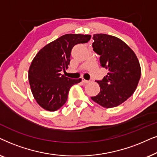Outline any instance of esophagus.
I'll use <instances>...</instances> for the list:
<instances>
[{
	"label": "esophagus",
	"instance_id": "1",
	"mask_svg": "<svg viewBox=\"0 0 157 157\" xmlns=\"http://www.w3.org/2000/svg\"><path fill=\"white\" fill-rule=\"evenodd\" d=\"M82 82L85 83V84H87V83L90 82V81H89V80H85L84 78H82Z\"/></svg>",
	"mask_w": 157,
	"mask_h": 157
}]
</instances>
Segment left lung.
Returning a JSON list of instances; mask_svg holds the SVG:
<instances>
[{
  "instance_id": "8db88e82",
  "label": "left lung",
  "mask_w": 157,
  "mask_h": 157,
  "mask_svg": "<svg viewBox=\"0 0 157 157\" xmlns=\"http://www.w3.org/2000/svg\"><path fill=\"white\" fill-rule=\"evenodd\" d=\"M93 39V48L100 55V66L108 72L103 80H97L100 91L91 99L104 108L116 107L136 89L141 74L139 59L133 50L116 36L96 33Z\"/></svg>"
}]
</instances>
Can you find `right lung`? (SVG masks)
Here are the masks:
<instances>
[{
	"label": "right lung",
	"instance_id": "1",
	"mask_svg": "<svg viewBox=\"0 0 157 157\" xmlns=\"http://www.w3.org/2000/svg\"><path fill=\"white\" fill-rule=\"evenodd\" d=\"M90 35L69 33L43 47L31 62L29 81L37 103L44 109L55 111L67 102L70 87L82 79H71L61 74L70 62L75 45L88 42Z\"/></svg>",
	"mask_w": 157,
	"mask_h": 157
}]
</instances>
